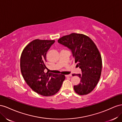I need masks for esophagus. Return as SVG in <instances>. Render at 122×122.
<instances>
[{
    "label": "esophagus",
    "instance_id": "esophagus-1",
    "mask_svg": "<svg viewBox=\"0 0 122 122\" xmlns=\"http://www.w3.org/2000/svg\"><path fill=\"white\" fill-rule=\"evenodd\" d=\"M66 77H71V76H72L71 75H65Z\"/></svg>",
    "mask_w": 122,
    "mask_h": 122
}]
</instances>
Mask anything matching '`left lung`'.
<instances>
[{
	"label": "left lung",
	"instance_id": "left-lung-1",
	"mask_svg": "<svg viewBox=\"0 0 122 122\" xmlns=\"http://www.w3.org/2000/svg\"><path fill=\"white\" fill-rule=\"evenodd\" d=\"M58 42L71 49L76 66L81 69L82 75L78 76L80 82L74 86L75 92L79 95L91 92L98 84L101 75V56L93 41L82 34L71 33L59 39Z\"/></svg>",
	"mask_w": 122,
	"mask_h": 122
}]
</instances>
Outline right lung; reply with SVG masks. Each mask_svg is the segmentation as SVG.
<instances>
[{
    "label": "right lung",
    "instance_id": "add662e5",
    "mask_svg": "<svg viewBox=\"0 0 122 122\" xmlns=\"http://www.w3.org/2000/svg\"><path fill=\"white\" fill-rule=\"evenodd\" d=\"M55 40L35 39L24 47L20 57V69L26 84L35 92L51 96L60 90L64 75L44 72L46 55Z\"/></svg>",
    "mask_w": 122,
    "mask_h": 122
}]
</instances>
